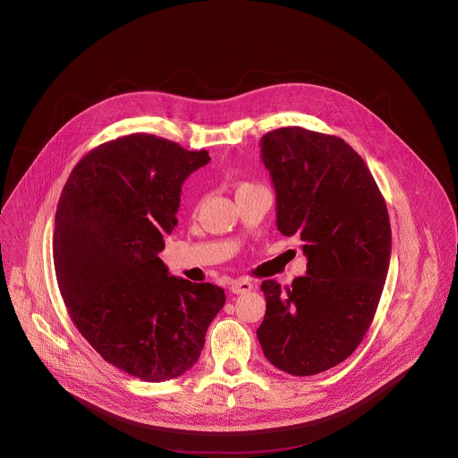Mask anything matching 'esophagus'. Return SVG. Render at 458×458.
Segmentation results:
<instances>
[{
    "mask_svg": "<svg viewBox=\"0 0 458 458\" xmlns=\"http://www.w3.org/2000/svg\"><path fill=\"white\" fill-rule=\"evenodd\" d=\"M253 283L251 281H248V279H235V281H232V284H230V292L232 293H246V292H251L253 290Z\"/></svg>",
    "mask_w": 458,
    "mask_h": 458,
    "instance_id": "34e87169",
    "label": "esophagus"
}]
</instances>
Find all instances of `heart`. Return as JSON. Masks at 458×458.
I'll return each instance as SVG.
<instances>
[{"instance_id": "b5f03b06", "label": "heart", "mask_w": 458, "mask_h": 458, "mask_svg": "<svg viewBox=\"0 0 458 458\" xmlns=\"http://www.w3.org/2000/svg\"><path fill=\"white\" fill-rule=\"evenodd\" d=\"M255 185H259V183L250 182V181H241V182H237V185H235V191L250 189V187H255Z\"/></svg>"}]
</instances>
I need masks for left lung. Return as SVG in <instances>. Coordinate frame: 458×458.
I'll use <instances>...</instances> for the list:
<instances>
[{
	"label": "left lung",
	"instance_id": "obj_1",
	"mask_svg": "<svg viewBox=\"0 0 458 458\" xmlns=\"http://www.w3.org/2000/svg\"><path fill=\"white\" fill-rule=\"evenodd\" d=\"M276 189L277 230L299 235L306 276L262 283L257 336L279 369L306 377L345 361L377 311L391 257L384 196L361 156L342 138L281 127L262 141Z\"/></svg>",
	"mask_w": 458,
	"mask_h": 458
}]
</instances>
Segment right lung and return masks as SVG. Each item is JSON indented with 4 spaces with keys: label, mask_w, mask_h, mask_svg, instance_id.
I'll list each match as a JSON object with an SVG mask.
<instances>
[{
    "label": "right lung",
    "mask_w": 458,
    "mask_h": 458,
    "mask_svg": "<svg viewBox=\"0 0 458 458\" xmlns=\"http://www.w3.org/2000/svg\"><path fill=\"white\" fill-rule=\"evenodd\" d=\"M208 161L154 134L122 136L74 166L56 207L55 271L74 326L104 361L147 382L192 368L226 301L212 283L170 276L157 257L183 181Z\"/></svg>",
    "instance_id": "obj_1"
}]
</instances>
